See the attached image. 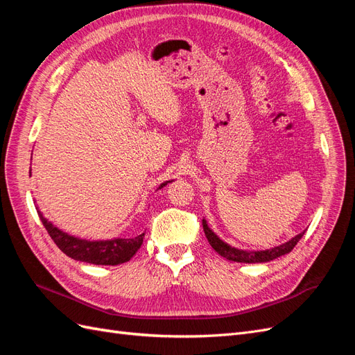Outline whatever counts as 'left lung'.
I'll list each match as a JSON object with an SVG mask.
<instances>
[{
  "label": "left lung",
  "mask_w": 355,
  "mask_h": 355,
  "mask_svg": "<svg viewBox=\"0 0 355 355\" xmlns=\"http://www.w3.org/2000/svg\"><path fill=\"white\" fill-rule=\"evenodd\" d=\"M202 228H204V234H206V237H207L210 245L214 249V252H218L222 257H225V259L232 261V262H240V263L271 262V261L277 259V257L292 252L293 247L299 243V240L302 239V235L305 234V231L300 232L292 240H288L280 245H275V247H272V249L244 250V249H239V247H234V245L228 244L227 241H223L216 232H213V230L209 227L206 219H202Z\"/></svg>",
  "instance_id": "1"
}]
</instances>
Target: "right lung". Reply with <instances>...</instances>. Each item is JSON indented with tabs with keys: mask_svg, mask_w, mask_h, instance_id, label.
<instances>
[{
	"mask_svg": "<svg viewBox=\"0 0 355 355\" xmlns=\"http://www.w3.org/2000/svg\"><path fill=\"white\" fill-rule=\"evenodd\" d=\"M31 173V170H29ZM173 180H166L161 184L157 189H161L167 184ZM38 211V216L44 225V228L50 234L53 241L56 243L59 249L65 253L67 256L72 257L73 261H80L85 263L93 265H120L124 262H128L136 254V252L141 249L144 243L145 232L133 235V237L125 239H111V240H85L75 237L65 231L59 230L55 227L47 218L42 216L38 207H35Z\"/></svg>",
	"mask_w": 355,
	"mask_h": 355,
	"instance_id": "add662e5",
	"label": "right lung"
}]
</instances>
